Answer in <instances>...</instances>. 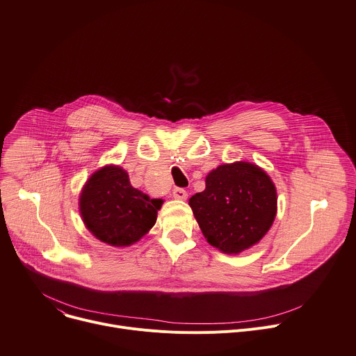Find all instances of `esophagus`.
Masks as SVG:
<instances>
[{
	"label": "esophagus",
	"mask_w": 356,
	"mask_h": 356,
	"mask_svg": "<svg viewBox=\"0 0 356 356\" xmlns=\"http://www.w3.org/2000/svg\"><path fill=\"white\" fill-rule=\"evenodd\" d=\"M173 197L177 200H186L187 199V191L181 187H175L173 188Z\"/></svg>",
	"instance_id": "obj_1"
}]
</instances>
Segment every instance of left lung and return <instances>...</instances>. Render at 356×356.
<instances>
[{"mask_svg":"<svg viewBox=\"0 0 356 356\" xmlns=\"http://www.w3.org/2000/svg\"><path fill=\"white\" fill-rule=\"evenodd\" d=\"M188 204L207 243L225 254H238L260 241L277 214V190L257 165H221L206 177V188Z\"/></svg>","mask_w":356,"mask_h":356,"instance_id":"left-lung-1","label":"left lung"}]
</instances>
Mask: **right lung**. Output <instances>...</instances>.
<instances>
[{
	"instance_id": "right-lung-1",
	"label": "right lung",
	"mask_w": 356,
	"mask_h": 356,
	"mask_svg": "<svg viewBox=\"0 0 356 356\" xmlns=\"http://www.w3.org/2000/svg\"><path fill=\"white\" fill-rule=\"evenodd\" d=\"M161 203L135 188L122 168L111 165L89 177L81 193L79 210L96 238L113 247H127L153 227Z\"/></svg>"
}]
</instances>
